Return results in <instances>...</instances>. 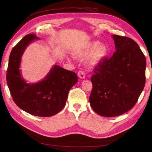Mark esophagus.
I'll return each instance as SVG.
<instances>
[{
    "label": "esophagus",
    "instance_id": "34e87169",
    "mask_svg": "<svg viewBox=\"0 0 152 152\" xmlns=\"http://www.w3.org/2000/svg\"><path fill=\"white\" fill-rule=\"evenodd\" d=\"M77 75H78V76H79V77H80V79H84L85 77H86L84 72L83 71H82V70H79V72H78Z\"/></svg>",
    "mask_w": 152,
    "mask_h": 152
}]
</instances>
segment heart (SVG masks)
I'll list each match as a JSON object with an SVG mask.
<instances>
[{"label":"heart","mask_w":152,"mask_h":152,"mask_svg":"<svg viewBox=\"0 0 152 152\" xmlns=\"http://www.w3.org/2000/svg\"><path fill=\"white\" fill-rule=\"evenodd\" d=\"M108 51V48L104 44H99L98 41H93L75 50L73 53V56L80 59L87 57L86 59L87 66L93 67L103 61Z\"/></svg>","instance_id":"1"}]
</instances>
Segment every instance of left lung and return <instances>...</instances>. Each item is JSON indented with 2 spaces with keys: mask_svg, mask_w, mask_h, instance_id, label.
<instances>
[{
  "mask_svg": "<svg viewBox=\"0 0 152 152\" xmlns=\"http://www.w3.org/2000/svg\"><path fill=\"white\" fill-rule=\"evenodd\" d=\"M112 37L116 51L99 63L91 79V107L107 117L121 115L134 107L146 81V58L138 44L127 37Z\"/></svg>",
  "mask_w": 152,
  "mask_h": 152,
  "instance_id": "8db88e82",
  "label": "left lung"
}]
</instances>
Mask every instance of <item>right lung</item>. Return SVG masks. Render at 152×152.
Segmentation results:
<instances>
[{"mask_svg": "<svg viewBox=\"0 0 152 152\" xmlns=\"http://www.w3.org/2000/svg\"><path fill=\"white\" fill-rule=\"evenodd\" d=\"M39 39L35 34H28L12 48L9 59L7 83L18 107L33 115L50 117L65 107L68 92L77 82L78 77L75 72L54 65L42 80L26 83L20 70L21 56L26 47Z\"/></svg>", "mask_w": 152, "mask_h": 152, "instance_id": "1", "label": "right lung"}]
</instances>
